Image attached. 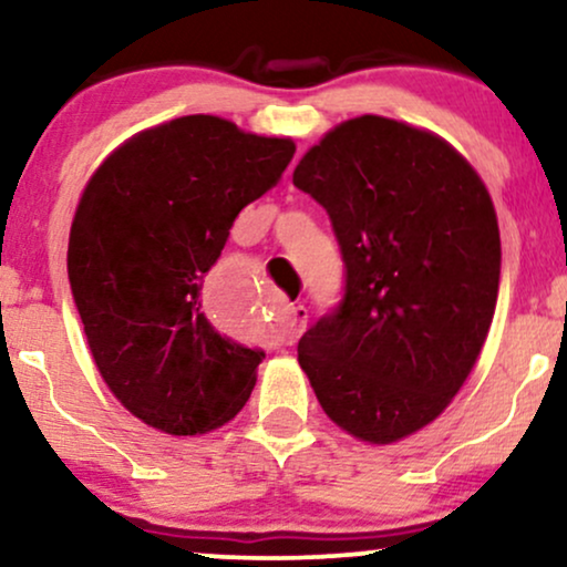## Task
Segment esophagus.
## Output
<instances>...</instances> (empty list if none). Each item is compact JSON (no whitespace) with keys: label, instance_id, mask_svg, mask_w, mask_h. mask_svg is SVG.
Instances as JSON below:
<instances>
[{"label":"esophagus","instance_id":"obj_1","mask_svg":"<svg viewBox=\"0 0 567 567\" xmlns=\"http://www.w3.org/2000/svg\"><path fill=\"white\" fill-rule=\"evenodd\" d=\"M306 324H308V308L306 306H290L288 308V321H285V329H282V340L292 346V342H298V337L306 332Z\"/></svg>","mask_w":567,"mask_h":567}]
</instances>
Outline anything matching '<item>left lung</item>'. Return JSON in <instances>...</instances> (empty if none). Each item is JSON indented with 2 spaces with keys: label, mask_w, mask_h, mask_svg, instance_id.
<instances>
[{
  "label": "left lung",
  "mask_w": 567,
  "mask_h": 567,
  "mask_svg": "<svg viewBox=\"0 0 567 567\" xmlns=\"http://www.w3.org/2000/svg\"><path fill=\"white\" fill-rule=\"evenodd\" d=\"M292 185L324 206L346 261L340 306L300 337V369L355 440H403L450 405L492 327L489 190L440 135L377 114L329 131Z\"/></svg>",
  "instance_id": "left-lung-1"
}]
</instances>
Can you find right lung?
Returning a JSON list of instances; mask_svg holds the SVG:
<instances>
[{
	"mask_svg": "<svg viewBox=\"0 0 567 567\" xmlns=\"http://www.w3.org/2000/svg\"><path fill=\"white\" fill-rule=\"evenodd\" d=\"M296 143L188 114L125 141L85 185L68 277L99 374L143 424L206 434L235 419L264 350L221 337L204 282L250 200Z\"/></svg>",
	"mask_w": 567,
	"mask_h": 567,
	"instance_id": "right-lung-1",
	"label": "right lung"
}]
</instances>
